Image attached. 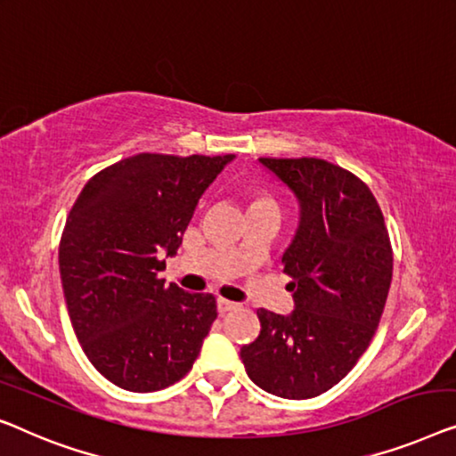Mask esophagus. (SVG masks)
<instances>
[{
  "instance_id": "obj_1",
  "label": "esophagus",
  "mask_w": 456,
  "mask_h": 456,
  "mask_svg": "<svg viewBox=\"0 0 456 456\" xmlns=\"http://www.w3.org/2000/svg\"><path fill=\"white\" fill-rule=\"evenodd\" d=\"M240 307V304H235V301H229V299H216V310H219V314H227V312H233Z\"/></svg>"
}]
</instances>
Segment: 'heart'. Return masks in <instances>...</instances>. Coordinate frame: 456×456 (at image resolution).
Here are the masks:
<instances>
[{
    "instance_id": "1",
    "label": "heart",
    "mask_w": 456,
    "mask_h": 456,
    "mask_svg": "<svg viewBox=\"0 0 456 456\" xmlns=\"http://www.w3.org/2000/svg\"><path fill=\"white\" fill-rule=\"evenodd\" d=\"M252 204H273V200H271V198H266V196L256 194V196L252 198ZM252 204H249V207H252Z\"/></svg>"
}]
</instances>
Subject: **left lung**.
Segmentation results:
<instances>
[{
  "mask_svg": "<svg viewBox=\"0 0 456 456\" xmlns=\"http://www.w3.org/2000/svg\"><path fill=\"white\" fill-rule=\"evenodd\" d=\"M295 196L299 223L283 254L293 312L258 310L260 335L240 355L283 399H312L349 374L380 322L393 249L374 194L322 159H258Z\"/></svg>",
  "mask_w": 456,
  "mask_h": 456,
  "instance_id": "obj_1",
  "label": "left lung"
}]
</instances>
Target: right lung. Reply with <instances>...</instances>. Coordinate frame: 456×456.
I'll list each match as a JSON object with an SVG mask.
<instances>
[{
	"label": "right lung",
	"instance_id": "obj_1",
	"mask_svg": "<svg viewBox=\"0 0 456 456\" xmlns=\"http://www.w3.org/2000/svg\"><path fill=\"white\" fill-rule=\"evenodd\" d=\"M233 159L140 152L97 173L69 210L60 243L68 314L86 357L119 388L171 387L200 354L215 297L165 285L159 273Z\"/></svg>",
	"mask_w": 456,
	"mask_h": 456
}]
</instances>
